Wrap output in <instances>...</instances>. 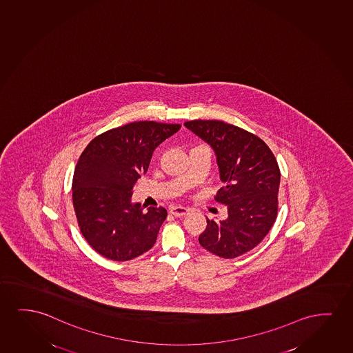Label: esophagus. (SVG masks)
Listing matches in <instances>:
<instances>
[{
	"instance_id": "obj_1",
	"label": "esophagus",
	"mask_w": 353,
	"mask_h": 353,
	"mask_svg": "<svg viewBox=\"0 0 353 353\" xmlns=\"http://www.w3.org/2000/svg\"><path fill=\"white\" fill-rule=\"evenodd\" d=\"M190 212V208H183V206H172L170 208V213L174 217H183Z\"/></svg>"
}]
</instances>
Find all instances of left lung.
Wrapping results in <instances>:
<instances>
[{"label":"left lung","instance_id":"obj_1","mask_svg":"<svg viewBox=\"0 0 353 353\" xmlns=\"http://www.w3.org/2000/svg\"><path fill=\"white\" fill-rule=\"evenodd\" d=\"M184 126L214 152L224 183L216 201L228 208L227 219H208L199 242L222 258L241 256L261 243L275 223L281 179L275 157L259 137L224 121H185Z\"/></svg>","mask_w":353,"mask_h":353}]
</instances>
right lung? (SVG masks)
<instances>
[{"label": "right lung", "instance_id": "obj_1", "mask_svg": "<svg viewBox=\"0 0 353 353\" xmlns=\"http://www.w3.org/2000/svg\"><path fill=\"white\" fill-rule=\"evenodd\" d=\"M179 124L134 121L97 136L78 159L73 208L88 243L101 256L125 261L153 247L168 216L164 208L132 203V188L145 174L155 148Z\"/></svg>", "mask_w": 353, "mask_h": 353}]
</instances>
